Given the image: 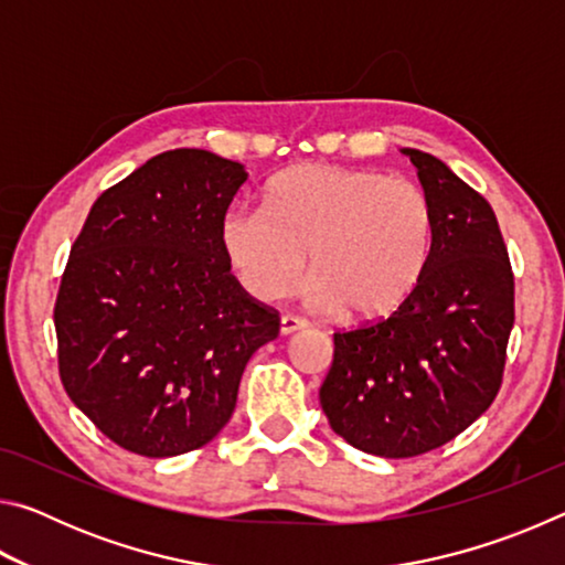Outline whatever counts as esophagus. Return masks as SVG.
Masks as SVG:
<instances>
[{
    "mask_svg": "<svg viewBox=\"0 0 565 565\" xmlns=\"http://www.w3.org/2000/svg\"><path fill=\"white\" fill-rule=\"evenodd\" d=\"M306 329V321L299 319V317H291V313H286V317H281V323H279V331L281 337H289V333H296Z\"/></svg>",
    "mask_w": 565,
    "mask_h": 565,
    "instance_id": "34e87169",
    "label": "esophagus"
}]
</instances>
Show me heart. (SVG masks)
Returning <instances> with one entry per match:
<instances>
[{
	"label": "heart",
	"mask_w": 565,
	"mask_h": 565,
	"mask_svg": "<svg viewBox=\"0 0 565 565\" xmlns=\"http://www.w3.org/2000/svg\"><path fill=\"white\" fill-rule=\"evenodd\" d=\"M434 236V206L414 181L341 164L286 169L266 186L264 209L232 206L218 222V246L248 294L289 296L311 254V301L359 323L404 309Z\"/></svg>",
	"instance_id": "1"
}]
</instances>
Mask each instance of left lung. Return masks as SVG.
Segmentation results:
<instances>
[{"label": "left lung", "instance_id": "8db88e82", "mask_svg": "<svg viewBox=\"0 0 565 565\" xmlns=\"http://www.w3.org/2000/svg\"><path fill=\"white\" fill-rule=\"evenodd\" d=\"M434 206L431 259L394 317L333 333L319 398L359 451L411 458L466 431L501 388L513 271L491 204L441 159L404 149Z\"/></svg>", "mask_w": 565, "mask_h": 565}]
</instances>
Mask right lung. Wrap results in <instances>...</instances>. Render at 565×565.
Returning a JSON list of instances; mask_svg holds the SVG:
<instances>
[{
    "mask_svg": "<svg viewBox=\"0 0 565 565\" xmlns=\"http://www.w3.org/2000/svg\"><path fill=\"white\" fill-rule=\"evenodd\" d=\"M244 164L204 149L149 159L94 202L54 303L60 376L121 448L179 456L232 418L248 359L279 337L218 246Z\"/></svg>",
    "mask_w": 565,
    "mask_h": 565,
    "instance_id": "obj_1",
    "label": "right lung"
}]
</instances>
